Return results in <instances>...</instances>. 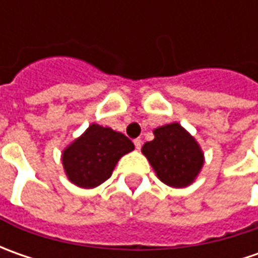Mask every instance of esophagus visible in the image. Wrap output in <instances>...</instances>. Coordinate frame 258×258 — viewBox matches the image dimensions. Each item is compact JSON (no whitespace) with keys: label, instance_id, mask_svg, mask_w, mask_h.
Masks as SVG:
<instances>
[{"label":"esophagus","instance_id":"esophagus-1","mask_svg":"<svg viewBox=\"0 0 258 258\" xmlns=\"http://www.w3.org/2000/svg\"><path fill=\"white\" fill-rule=\"evenodd\" d=\"M134 144H135V148H136V149H141V146H142V141L138 138V139H135Z\"/></svg>","mask_w":258,"mask_h":258}]
</instances>
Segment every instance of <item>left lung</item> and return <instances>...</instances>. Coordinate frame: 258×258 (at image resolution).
Returning a JSON list of instances; mask_svg holds the SVG:
<instances>
[{"mask_svg":"<svg viewBox=\"0 0 258 258\" xmlns=\"http://www.w3.org/2000/svg\"><path fill=\"white\" fill-rule=\"evenodd\" d=\"M155 139L142 146L158 178L173 188L194 182L204 165V154L198 142L179 123L156 127Z\"/></svg>","mask_w":258,"mask_h":258,"instance_id":"8db88e82","label":"left lung"}]
</instances>
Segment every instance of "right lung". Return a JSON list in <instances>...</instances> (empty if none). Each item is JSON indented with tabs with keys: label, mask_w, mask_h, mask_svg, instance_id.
Masks as SVG:
<instances>
[{
	"label": "right lung",
	"mask_w": 258,
	"mask_h": 258,
	"mask_svg": "<svg viewBox=\"0 0 258 258\" xmlns=\"http://www.w3.org/2000/svg\"><path fill=\"white\" fill-rule=\"evenodd\" d=\"M134 149L132 141L123 134L93 123L66 148L61 161L70 182L94 188L109 179L117 161Z\"/></svg>",
	"instance_id": "1"
}]
</instances>
